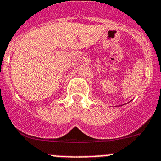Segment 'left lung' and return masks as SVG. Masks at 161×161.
I'll return each mask as SVG.
<instances>
[{"label": "left lung", "mask_w": 161, "mask_h": 161, "mask_svg": "<svg viewBox=\"0 0 161 161\" xmlns=\"http://www.w3.org/2000/svg\"><path fill=\"white\" fill-rule=\"evenodd\" d=\"M127 103H128V102H127ZM123 105H125V104H123ZM121 106H123V105H121Z\"/></svg>", "instance_id": "1"}]
</instances>
